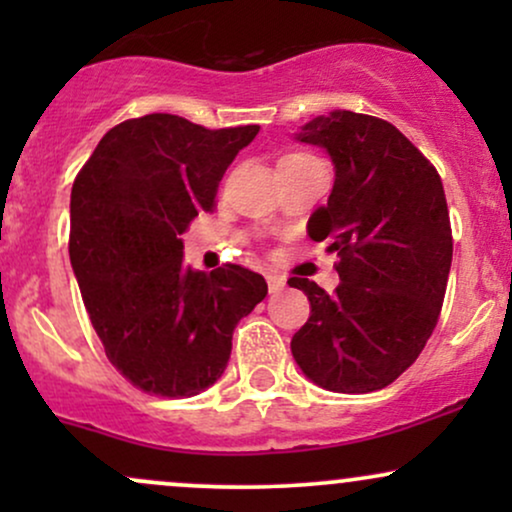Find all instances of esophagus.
Masks as SVG:
<instances>
[{
  "label": "esophagus",
  "mask_w": 512,
  "mask_h": 512,
  "mask_svg": "<svg viewBox=\"0 0 512 512\" xmlns=\"http://www.w3.org/2000/svg\"><path fill=\"white\" fill-rule=\"evenodd\" d=\"M267 284H269V293H279L284 291L286 279L281 274H267Z\"/></svg>",
  "instance_id": "34e87169"
}]
</instances>
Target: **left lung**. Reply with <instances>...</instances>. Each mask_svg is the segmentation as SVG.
I'll use <instances>...</instances> for the list:
<instances>
[{
  "instance_id": "obj_1",
  "label": "left lung",
  "mask_w": 512,
  "mask_h": 512,
  "mask_svg": "<svg viewBox=\"0 0 512 512\" xmlns=\"http://www.w3.org/2000/svg\"><path fill=\"white\" fill-rule=\"evenodd\" d=\"M296 142L332 158L334 185L308 221L310 238L337 252L342 284L289 286L310 301L291 354L330 392L366 395L395 383L436 327L452 264L448 202L436 168L378 117L334 110L313 117Z\"/></svg>"
}]
</instances>
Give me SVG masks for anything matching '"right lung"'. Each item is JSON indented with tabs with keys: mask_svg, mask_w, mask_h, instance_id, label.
<instances>
[{
	"mask_svg": "<svg viewBox=\"0 0 512 512\" xmlns=\"http://www.w3.org/2000/svg\"><path fill=\"white\" fill-rule=\"evenodd\" d=\"M260 127L207 129L154 113L110 129L76 175L69 260L105 356L139 390L195 397L221 378L262 274L182 262L178 238Z\"/></svg>",
	"mask_w": 512,
	"mask_h": 512,
	"instance_id": "1",
	"label": "right lung"
}]
</instances>
